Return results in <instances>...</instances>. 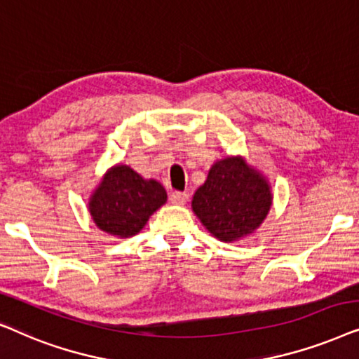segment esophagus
Here are the masks:
<instances>
[{
  "label": "esophagus",
  "instance_id": "esophagus-1",
  "mask_svg": "<svg viewBox=\"0 0 359 359\" xmlns=\"http://www.w3.org/2000/svg\"><path fill=\"white\" fill-rule=\"evenodd\" d=\"M189 200V195L185 192H172L170 194V202L174 205H185Z\"/></svg>",
  "mask_w": 359,
  "mask_h": 359
}]
</instances>
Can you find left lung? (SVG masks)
<instances>
[{
	"label": "left lung",
	"mask_w": 359,
	"mask_h": 359,
	"mask_svg": "<svg viewBox=\"0 0 359 359\" xmlns=\"http://www.w3.org/2000/svg\"><path fill=\"white\" fill-rule=\"evenodd\" d=\"M271 205L269 180L243 156L215 162L192 198V210L200 223L223 243L245 240L256 233Z\"/></svg>",
	"instance_id": "8db88e82"
}]
</instances>
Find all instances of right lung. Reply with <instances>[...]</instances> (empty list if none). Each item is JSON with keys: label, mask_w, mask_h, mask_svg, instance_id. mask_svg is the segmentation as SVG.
Returning <instances> with one entry per match:
<instances>
[{"label": "right lung", "mask_w": 359, "mask_h": 359, "mask_svg": "<svg viewBox=\"0 0 359 359\" xmlns=\"http://www.w3.org/2000/svg\"><path fill=\"white\" fill-rule=\"evenodd\" d=\"M165 202L167 192L157 180L144 179L128 164H116L93 189L88 212L98 229L123 240L137 235Z\"/></svg>", "instance_id": "add662e5"}]
</instances>
